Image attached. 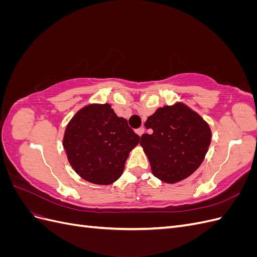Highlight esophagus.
Masks as SVG:
<instances>
[{
  "mask_svg": "<svg viewBox=\"0 0 257 257\" xmlns=\"http://www.w3.org/2000/svg\"><path fill=\"white\" fill-rule=\"evenodd\" d=\"M144 132H145V128H144V127H139L138 130H136V133H137L139 136H142V135L144 134Z\"/></svg>",
  "mask_w": 257,
  "mask_h": 257,
  "instance_id": "34e87169",
  "label": "esophagus"
}]
</instances>
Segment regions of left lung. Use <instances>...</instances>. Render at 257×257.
<instances>
[{
    "label": "left lung",
    "mask_w": 257,
    "mask_h": 257,
    "mask_svg": "<svg viewBox=\"0 0 257 257\" xmlns=\"http://www.w3.org/2000/svg\"><path fill=\"white\" fill-rule=\"evenodd\" d=\"M145 126L152 133L142 136L141 146L152 174L166 183L179 182L195 172L211 143L209 124L183 103L159 108Z\"/></svg>",
    "instance_id": "1"
}]
</instances>
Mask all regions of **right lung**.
Segmentation results:
<instances>
[{
	"instance_id": "add662e5",
	"label": "right lung",
	"mask_w": 257,
	"mask_h": 257,
	"mask_svg": "<svg viewBox=\"0 0 257 257\" xmlns=\"http://www.w3.org/2000/svg\"><path fill=\"white\" fill-rule=\"evenodd\" d=\"M141 137L109 104H90L68 122L63 137L67 160L91 183L108 185L123 174L130 152Z\"/></svg>"
}]
</instances>
